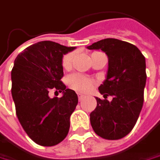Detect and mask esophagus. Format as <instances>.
I'll return each instance as SVG.
<instances>
[{
	"label": "esophagus",
	"mask_w": 160,
	"mask_h": 160,
	"mask_svg": "<svg viewBox=\"0 0 160 160\" xmlns=\"http://www.w3.org/2000/svg\"><path fill=\"white\" fill-rule=\"evenodd\" d=\"M78 98H79V100L81 101L82 100V98H84V96H83V95H80V94H79V95H78Z\"/></svg>",
	"instance_id": "obj_1"
}]
</instances>
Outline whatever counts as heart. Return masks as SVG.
I'll return each instance as SVG.
<instances>
[{
	"mask_svg": "<svg viewBox=\"0 0 160 160\" xmlns=\"http://www.w3.org/2000/svg\"><path fill=\"white\" fill-rule=\"evenodd\" d=\"M74 52H68L63 55L62 64L64 69H70L72 63ZM67 84L72 89L78 93H87L94 86V81L91 79L80 73H72L67 77Z\"/></svg>",
	"mask_w": 160,
	"mask_h": 160,
	"instance_id": "heart-1",
	"label": "heart"
}]
</instances>
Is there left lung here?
I'll return each instance as SVG.
<instances>
[{
	"mask_svg": "<svg viewBox=\"0 0 160 160\" xmlns=\"http://www.w3.org/2000/svg\"><path fill=\"white\" fill-rule=\"evenodd\" d=\"M108 58L107 78L98 90L105 99H97V108L90 113L94 132L107 140H119L134 127L142 111L146 85L145 57L134 45L115 38H106L89 46ZM108 95L113 99L108 101Z\"/></svg>",
	"mask_w": 160,
	"mask_h": 160,
	"instance_id": "8db88e82",
	"label": "left lung"
}]
</instances>
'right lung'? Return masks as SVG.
<instances>
[{
  "mask_svg": "<svg viewBox=\"0 0 160 160\" xmlns=\"http://www.w3.org/2000/svg\"><path fill=\"white\" fill-rule=\"evenodd\" d=\"M75 48L42 41L27 47L14 61L11 95L18 119L29 138L39 145H56L69 132L78 96L61 81L62 60ZM51 89L62 92L63 97L51 99Z\"/></svg>",
  "mask_w": 160,
  "mask_h": 160,
  "instance_id": "right-lung-1",
  "label": "right lung"
}]
</instances>
